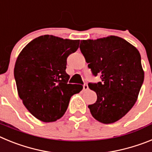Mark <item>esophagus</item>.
<instances>
[{
	"label": "esophagus",
	"mask_w": 152,
	"mask_h": 152,
	"mask_svg": "<svg viewBox=\"0 0 152 152\" xmlns=\"http://www.w3.org/2000/svg\"><path fill=\"white\" fill-rule=\"evenodd\" d=\"M83 88H84V91H88V84H84V86H83Z\"/></svg>",
	"instance_id": "obj_1"
}]
</instances>
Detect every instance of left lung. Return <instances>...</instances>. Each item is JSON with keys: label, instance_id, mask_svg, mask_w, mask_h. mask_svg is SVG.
<instances>
[{"label": "left lung", "instance_id": "obj_1", "mask_svg": "<svg viewBox=\"0 0 152 152\" xmlns=\"http://www.w3.org/2000/svg\"><path fill=\"white\" fill-rule=\"evenodd\" d=\"M80 49L93 75L101 78L88 84L97 96L88 105L91 115L104 124L118 121L132 108L144 81L139 50L115 36L81 40Z\"/></svg>", "mask_w": 152, "mask_h": 152}]
</instances>
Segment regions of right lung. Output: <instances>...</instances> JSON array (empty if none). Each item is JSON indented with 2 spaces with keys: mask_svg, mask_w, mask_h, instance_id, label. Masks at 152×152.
Instances as JSON below:
<instances>
[{
  "mask_svg": "<svg viewBox=\"0 0 152 152\" xmlns=\"http://www.w3.org/2000/svg\"><path fill=\"white\" fill-rule=\"evenodd\" d=\"M80 40L44 35L29 42L17 58L14 77L23 105L36 119L55 122L66 112L70 99L83 89L68 84L67 58L77 50Z\"/></svg>",
  "mask_w": 152,
  "mask_h": 152,
  "instance_id": "obj_1",
  "label": "right lung"
}]
</instances>
